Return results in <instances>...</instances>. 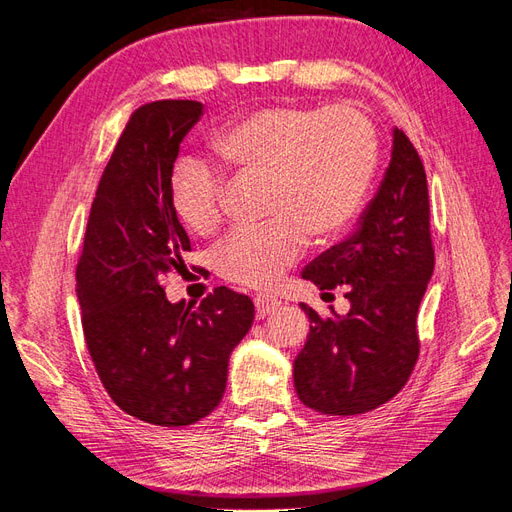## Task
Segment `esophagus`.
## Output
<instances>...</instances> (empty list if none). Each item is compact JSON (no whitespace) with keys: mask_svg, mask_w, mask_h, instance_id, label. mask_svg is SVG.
<instances>
[{"mask_svg":"<svg viewBox=\"0 0 512 512\" xmlns=\"http://www.w3.org/2000/svg\"><path fill=\"white\" fill-rule=\"evenodd\" d=\"M254 303H256V318H267L271 312H275V309L282 305L275 297H271V294H258Z\"/></svg>","mask_w":512,"mask_h":512,"instance_id":"esophagus-1","label":"esophagus"}]
</instances>
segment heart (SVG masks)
Listing matches in <instances>:
<instances>
[{"label":"heart","mask_w":512,"mask_h":512,"mask_svg":"<svg viewBox=\"0 0 512 512\" xmlns=\"http://www.w3.org/2000/svg\"><path fill=\"white\" fill-rule=\"evenodd\" d=\"M213 156L228 173L265 179L269 222L237 228L215 247L224 280L273 286L303 256L307 235L329 241L365 207L378 170V132L354 106L275 104L230 123L213 138ZM170 207L194 235H211L224 218L226 177L203 158L177 160Z\"/></svg>","instance_id":"1"}]
</instances>
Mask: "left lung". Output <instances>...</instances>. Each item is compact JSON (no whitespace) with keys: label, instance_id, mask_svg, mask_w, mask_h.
Wrapping results in <instances>:
<instances>
[{"label":"left lung","instance_id":"left-lung-1","mask_svg":"<svg viewBox=\"0 0 512 512\" xmlns=\"http://www.w3.org/2000/svg\"><path fill=\"white\" fill-rule=\"evenodd\" d=\"M433 262L425 166L406 132L395 130L389 168L359 228L303 271L320 290L344 284L350 301L344 318L301 303L309 335L292 376L307 408L365 414L404 389L421 352L416 316Z\"/></svg>","mask_w":512,"mask_h":512}]
</instances>
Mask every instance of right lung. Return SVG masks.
Masks as SVG:
<instances>
[{
	"instance_id": "obj_1",
	"label": "right lung",
	"mask_w": 512,
	"mask_h": 512,
	"mask_svg": "<svg viewBox=\"0 0 512 512\" xmlns=\"http://www.w3.org/2000/svg\"><path fill=\"white\" fill-rule=\"evenodd\" d=\"M203 115L158 100L130 115L100 177L76 262L85 344L106 393L130 416L185 427L222 401L228 356L252 329L247 294L215 288L198 307L168 303L164 277L192 250L170 207L179 145Z\"/></svg>"
}]
</instances>
